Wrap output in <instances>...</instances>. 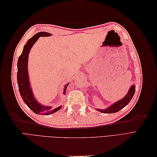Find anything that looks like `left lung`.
<instances>
[{"label": "left lung", "instance_id": "obj_1", "mask_svg": "<svg viewBox=\"0 0 157 157\" xmlns=\"http://www.w3.org/2000/svg\"><path fill=\"white\" fill-rule=\"evenodd\" d=\"M135 86H132L130 88L128 93L127 94L126 96L121 99L120 101H118L115 103H113V105L110 107H109L106 109H98L97 110L99 112H101L103 113H114L119 111L122 108L126 107L129 102L131 101L133 96H134L135 93Z\"/></svg>", "mask_w": 157, "mask_h": 157}]
</instances>
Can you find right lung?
I'll list each match as a JSON object with an SVG mask.
<instances>
[{"instance_id": "1", "label": "right lung", "mask_w": 157, "mask_h": 157, "mask_svg": "<svg viewBox=\"0 0 157 157\" xmlns=\"http://www.w3.org/2000/svg\"><path fill=\"white\" fill-rule=\"evenodd\" d=\"M51 35L49 33L46 32H39L35 34L31 39L27 41V44L23 47V50L21 54L19 57L17 61V84L21 96L23 101L28 106L31 110L36 114L40 115H50L56 111L61 108V106L57 107L53 110H52V107L48 106H44L38 103L36 99L33 97L32 90L30 87V83L29 81V75H28L27 71V61L28 56L31 47L35 43L40 36H48ZM68 86V84L66 85L64 88L65 94L66 89Z\"/></svg>"}]
</instances>
